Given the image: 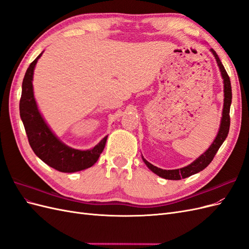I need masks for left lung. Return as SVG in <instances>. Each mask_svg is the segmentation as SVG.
Masks as SVG:
<instances>
[{
  "label": "left lung",
  "instance_id": "8db88e82",
  "mask_svg": "<svg viewBox=\"0 0 249 249\" xmlns=\"http://www.w3.org/2000/svg\"><path fill=\"white\" fill-rule=\"evenodd\" d=\"M211 52L213 53V55L218 63V66H219V70L221 71V76L223 79V84H224V90H223L224 91V104H223L220 129H219V131H218L216 139L212 143V145L209 147L207 152L203 153L193 163L188 165V166H186V167L179 168V169H173V170H165V169H161V168H158V167L154 166L153 164H150L145 159H143V161H144V163L146 164V166L150 170L163 178L178 180L180 178H186L188 177L195 175V173L203 170L211 162H212L216 153L218 152V149H219V147L221 146L225 138L228 137V134L230 131V124H231V118H230V108H231V81H230L229 74H228L227 71H225L224 66L222 65L219 57H218V55L216 54V52L213 49H211Z\"/></svg>",
  "mask_w": 249,
  "mask_h": 249
}]
</instances>
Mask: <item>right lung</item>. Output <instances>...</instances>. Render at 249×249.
<instances>
[{"mask_svg":"<svg viewBox=\"0 0 249 249\" xmlns=\"http://www.w3.org/2000/svg\"><path fill=\"white\" fill-rule=\"evenodd\" d=\"M41 54L30 64L22 80L19 114L27 137L35 155L49 166L61 172H76L91 167L103 153L107 137L88 150H79L60 141L44 122L37 108L33 93L34 67Z\"/></svg>","mask_w":249,"mask_h":249,"instance_id":"obj_1","label":"right lung"}]
</instances>
